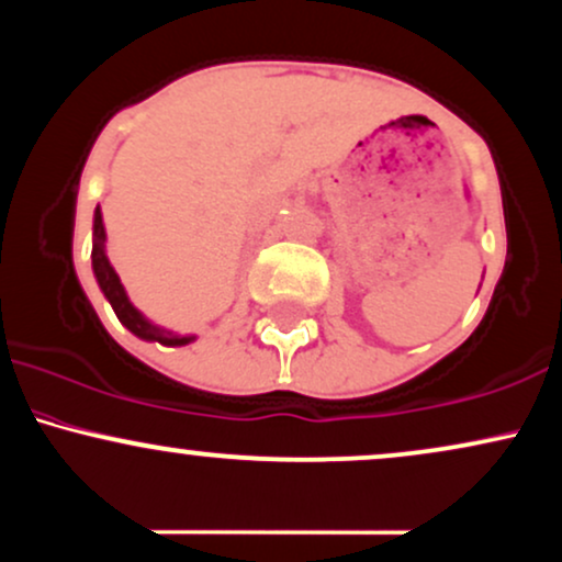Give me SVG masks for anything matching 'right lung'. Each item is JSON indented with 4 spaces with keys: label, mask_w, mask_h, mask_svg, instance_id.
I'll use <instances>...</instances> for the list:
<instances>
[{
    "label": "right lung",
    "mask_w": 562,
    "mask_h": 562,
    "mask_svg": "<svg viewBox=\"0 0 562 562\" xmlns=\"http://www.w3.org/2000/svg\"><path fill=\"white\" fill-rule=\"evenodd\" d=\"M105 224H102V211L100 205L94 209V224H92V272L97 285H100L102 295H105L108 303L113 306L115 317H119L121 325L126 327L128 333L137 335L139 340H150V344H160V346H187L195 340V335H179L173 330H166V327L156 325L153 319H147L145 314L128 301L126 288L121 285V277L115 274L111 259H108L105 250Z\"/></svg>",
    "instance_id": "obj_1"
}]
</instances>
